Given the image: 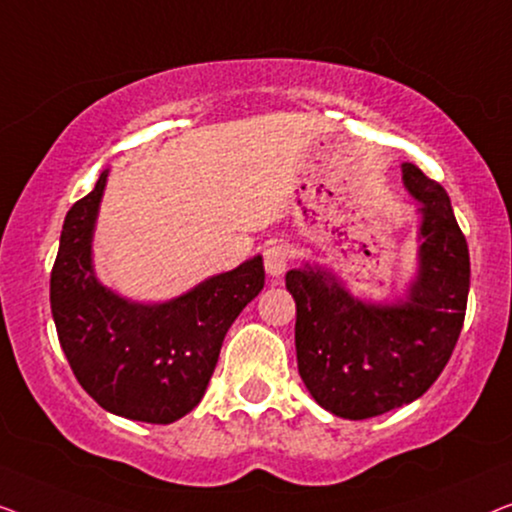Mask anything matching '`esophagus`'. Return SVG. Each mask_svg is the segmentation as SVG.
Wrapping results in <instances>:
<instances>
[{
  "mask_svg": "<svg viewBox=\"0 0 512 512\" xmlns=\"http://www.w3.org/2000/svg\"><path fill=\"white\" fill-rule=\"evenodd\" d=\"M290 264V250L283 243H276V246H269L264 250V269L271 278H280Z\"/></svg>",
  "mask_w": 512,
  "mask_h": 512,
  "instance_id": "34e87169",
  "label": "esophagus"
}]
</instances>
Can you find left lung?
Segmentation results:
<instances>
[{
  "label": "left lung",
  "instance_id": "8db88e82",
  "mask_svg": "<svg viewBox=\"0 0 512 512\" xmlns=\"http://www.w3.org/2000/svg\"><path fill=\"white\" fill-rule=\"evenodd\" d=\"M403 185L420 201L417 276L397 304H366L334 273L304 264L287 271L297 304L299 376L311 397L345 420H366L420 399L455 350L469 299V246L450 197L415 164Z\"/></svg>",
  "mask_w": 512,
  "mask_h": 512
}]
</instances>
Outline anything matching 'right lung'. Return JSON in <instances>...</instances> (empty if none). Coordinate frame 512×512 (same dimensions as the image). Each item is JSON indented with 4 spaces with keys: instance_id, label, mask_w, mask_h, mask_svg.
I'll list each match as a JSON object with an SVG mask.
<instances>
[{
    "instance_id": "1",
    "label": "right lung",
    "mask_w": 512,
    "mask_h": 512,
    "mask_svg": "<svg viewBox=\"0 0 512 512\" xmlns=\"http://www.w3.org/2000/svg\"><path fill=\"white\" fill-rule=\"evenodd\" d=\"M109 171L69 208L50 273V311L67 362L104 410L169 424L204 397L222 341L264 287L262 257L164 304H136L95 276L92 234Z\"/></svg>"
}]
</instances>
